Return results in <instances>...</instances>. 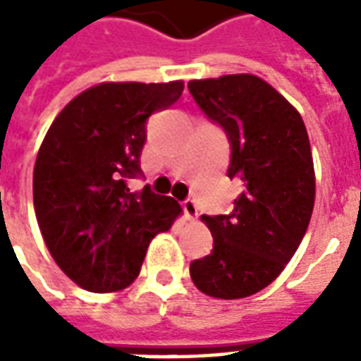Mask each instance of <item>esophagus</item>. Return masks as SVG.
<instances>
[{
	"mask_svg": "<svg viewBox=\"0 0 361 361\" xmlns=\"http://www.w3.org/2000/svg\"><path fill=\"white\" fill-rule=\"evenodd\" d=\"M181 209H183L188 219H197V214H199V207H197V203L191 197H188L185 201H181Z\"/></svg>",
	"mask_w": 361,
	"mask_h": 361,
	"instance_id": "34e87169",
	"label": "esophagus"
}]
</instances>
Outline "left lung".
I'll return each mask as SVG.
<instances>
[{
    "label": "left lung",
    "instance_id": "1",
    "mask_svg": "<svg viewBox=\"0 0 361 361\" xmlns=\"http://www.w3.org/2000/svg\"><path fill=\"white\" fill-rule=\"evenodd\" d=\"M230 142L228 178L243 183L230 214H203L212 251L189 265L203 294L238 300L279 276L302 243L315 203L310 137L286 98L255 75L188 85Z\"/></svg>",
    "mask_w": 361,
    "mask_h": 361
}]
</instances>
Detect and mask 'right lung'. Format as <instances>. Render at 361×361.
I'll use <instances>...</instances> for the list:
<instances>
[{
  "mask_svg": "<svg viewBox=\"0 0 361 361\" xmlns=\"http://www.w3.org/2000/svg\"><path fill=\"white\" fill-rule=\"evenodd\" d=\"M183 82H102L67 104L44 137L32 178L35 212L51 257L89 292L129 286L150 240L170 230L180 204L141 178L147 121L172 106Z\"/></svg>",
  "mask_w": 361,
  "mask_h": 361,
  "instance_id": "obj_1",
  "label": "right lung"
}]
</instances>
